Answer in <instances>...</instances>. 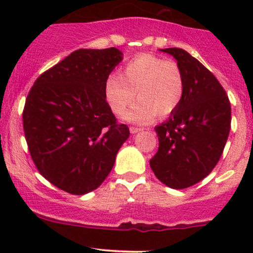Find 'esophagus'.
Segmentation results:
<instances>
[{"label": "esophagus", "mask_w": 253, "mask_h": 253, "mask_svg": "<svg viewBox=\"0 0 253 253\" xmlns=\"http://www.w3.org/2000/svg\"><path fill=\"white\" fill-rule=\"evenodd\" d=\"M129 131H131L132 134H134V133H138L139 131H142V128H138V127H131Z\"/></svg>", "instance_id": "1"}]
</instances>
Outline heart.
Returning a JSON list of instances; mask_svg holds the SVG:
<instances>
[{"mask_svg": "<svg viewBox=\"0 0 253 253\" xmlns=\"http://www.w3.org/2000/svg\"><path fill=\"white\" fill-rule=\"evenodd\" d=\"M139 99L126 114L127 121L148 124L155 116L172 114L182 101L185 79L180 66L152 53L134 56L122 67L120 76L105 83V98L116 115L125 114L134 98Z\"/></svg>", "mask_w": 253, "mask_h": 253, "instance_id": "heart-1", "label": "heart"}]
</instances>
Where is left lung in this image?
<instances>
[{"label": "left lung", "instance_id": "1", "mask_svg": "<svg viewBox=\"0 0 253 253\" xmlns=\"http://www.w3.org/2000/svg\"><path fill=\"white\" fill-rule=\"evenodd\" d=\"M174 56L185 79V93L169 120L155 127L159 148L149 164L164 185L187 188L211 174L223 154L231 125V106L213 73L178 47Z\"/></svg>", "mask_w": 253, "mask_h": 253}]
</instances>
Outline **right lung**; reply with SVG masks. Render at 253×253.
I'll use <instances>...</instances> for the list:
<instances>
[{"label":"right lung","instance_id":"add662e5","mask_svg":"<svg viewBox=\"0 0 253 253\" xmlns=\"http://www.w3.org/2000/svg\"><path fill=\"white\" fill-rule=\"evenodd\" d=\"M116 47L79 48L35 81L23 128L39 172L71 195L98 188L129 137L105 98L109 75L122 61Z\"/></svg>","mask_w":253,"mask_h":253}]
</instances>
